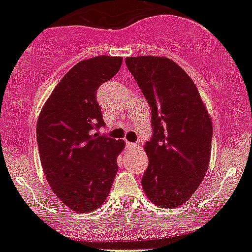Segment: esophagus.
<instances>
[{"instance_id":"obj_1","label":"esophagus","mask_w":252,"mask_h":252,"mask_svg":"<svg viewBox=\"0 0 252 252\" xmlns=\"http://www.w3.org/2000/svg\"><path fill=\"white\" fill-rule=\"evenodd\" d=\"M126 146H127V148L133 149V148H137V147H138L139 144L138 143H131V142H126Z\"/></svg>"}]
</instances>
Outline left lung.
<instances>
[{
    "mask_svg": "<svg viewBox=\"0 0 252 252\" xmlns=\"http://www.w3.org/2000/svg\"><path fill=\"white\" fill-rule=\"evenodd\" d=\"M126 64L152 109L153 136L144 146L149 163L142 188L154 205L179 207L207 173L212 119L197 87L173 60L126 57Z\"/></svg>",
    "mask_w": 252,
    "mask_h": 252,
    "instance_id": "8db88e82",
    "label": "left lung"
}]
</instances>
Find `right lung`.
Wrapping results in <instances>:
<instances>
[{"instance_id": "obj_1", "label": "right lung", "mask_w": 252, "mask_h": 252, "mask_svg": "<svg viewBox=\"0 0 252 252\" xmlns=\"http://www.w3.org/2000/svg\"><path fill=\"white\" fill-rule=\"evenodd\" d=\"M121 56H95L79 61L45 101L38 124L40 161L55 195L79 213L100 207L118 173L123 139L94 133L105 125L96 91L113 78Z\"/></svg>"}]
</instances>
